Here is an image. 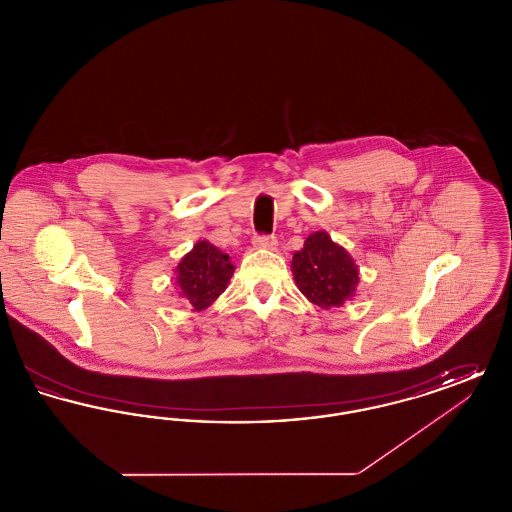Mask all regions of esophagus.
I'll return each mask as SVG.
<instances>
[{
    "mask_svg": "<svg viewBox=\"0 0 512 512\" xmlns=\"http://www.w3.org/2000/svg\"><path fill=\"white\" fill-rule=\"evenodd\" d=\"M253 245L257 249H268V251H274L278 247V240L276 238H270V236H255Z\"/></svg>",
    "mask_w": 512,
    "mask_h": 512,
    "instance_id": "esophagus-1",
    "label": "esophagus"
}]
</instances>
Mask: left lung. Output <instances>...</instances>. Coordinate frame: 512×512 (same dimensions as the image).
Returning <instances> with one entry per match:
<instances>
[{"instance_id":"1","label":"left lung","mask_w":512,"mask_h":512,"mask_svg":"<svg viewBox=\"0 0 512 512\" xmlns=\"http://www.w3.org/2000/svg\"><path fill=\"white\" fill-rule=\"evenodd\" d=\"M295 286L313 305L322 309L341 307L359 284V268L349 251L336 244L328 232H313L292 259Z\"/></svg>"}]
</instances>
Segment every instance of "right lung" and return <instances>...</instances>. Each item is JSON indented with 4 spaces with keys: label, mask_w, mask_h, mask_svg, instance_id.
<instances>
[{
    "label": "right lung",
    "mask_w": 512,
    "mask_h": 512,
    "mask_svg": "<svg viewBox=\"0 0 512 512\" xmlns=\"http://www.w3.org/2000/svg\"><path fill=\"white\" fill-rule=\"evenodd\" d=\"M234 270L228 253H222L207 240H197L174 268L176 290L194 313L205 311L228 288Z\"/></svg>",
    "instance_id": "right-lung-1"
}]
</instances>
